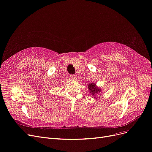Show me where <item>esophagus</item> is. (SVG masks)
Here are the masks:
<instances>
[{
  "mask_svg": "<svg viewBox=\"0 0 152 152\" xmlns=\"http://www.w3.org/2000/svg\"><path fill=\"white\" fill-rule=\"evenodd\" d=\"M71 77L72 80H76V76L75 75H71Z\"/></svg>",
  "mask_w": 152,
  "mask_h": 152,
  "instance_id": "esophagus-1",
  "label": "esophagus"
}]
</instances>
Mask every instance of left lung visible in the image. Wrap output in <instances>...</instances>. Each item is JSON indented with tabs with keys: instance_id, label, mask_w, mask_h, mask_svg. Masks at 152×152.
I'll return each instance as SVG.
<instances>
[{
	"instance_id": "1",
	"label": "left lung",
	"mask_w": 152,
	"mask_h": 152,
	"mask_svg": "<svg viewBox=\"0 0 152 152\" xmlns=\"http://www.w3.org/2000/svg\"><path fill=\"white\" fill-rule=\"evenodd\" d=\"M88 89L90 90V94H91L92 95L97 94L98 93L101 91L100 90L99 88H97L95 86V83H90L89 85H88Z\"/></svg>"
}]
</instances>
